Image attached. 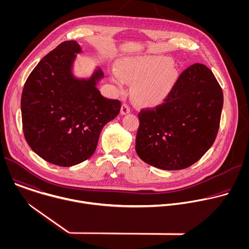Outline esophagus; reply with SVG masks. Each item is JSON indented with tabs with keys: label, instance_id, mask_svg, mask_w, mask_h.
Here are the masks:
<instances>
[{
	"label": "esophagus",
	"instance_id": "1",
	"mask_svg": "<svg viewBox=\"0 0 249 249\" xmlns=\"http://www.w3.org/2000/svg\"><path fill=\"white\" fill-rule=\"evenodd\" d=\"M130 111H131V108L129 107V105L126 104V103H123L122 106H121L120 113H121L122 115H126V114H128Z\"/></svg>",
	"mask_w": 249,
	"mask_h": 249
}]
</instances>
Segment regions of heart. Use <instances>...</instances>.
I'll return each mask as SVG.
<instances>
[{
    "instance_id": "heart-1",
    "label": "heart",
    "mask_w": 249,
    "mask_h": 249,
    "mask_svg": "<svg viewBox=\"0 0 249 249\" xmlns=\"http://www.w3.org/2000/svg\"><path fill=\"white\" fill-rule=\"evenodd\" d=\"M166 56H130L117 64V73L111 79L118 88L123 80L135 83L133 95L142 104L157 105L162 102L172 90L177 79V71Z\"/></svg>"
}]
</instances>
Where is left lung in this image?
I'll return each mask as SVG.
<instances>
[{
  "label": "left lung",
  "instance_id": "left-lung-1",
  "mask_svg": "<svg viewBox=\"0 0 249 249\" xmlns=\"http://www.w3.org/2000/svg\"><path fill=\"white\" fill-rule=\"evenodd\" d=\"M223 104V90L212 71L203 64L190 66L162 105L139 113L138 156L163 170L192 165L214 144Z\"/></svg>",
  "mask_w": 249,
  "mask_h": 249
}]
</instances>
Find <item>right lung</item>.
I'll list each match as a JSON object with an SVG mask.
<instances>
[{"mask_svg":"<svg viewBox=\"0 0 249 249\" xmlns=\"http://www.w3.org/2000/svg\"><path fill=\"white\" fill-rule=\"evenodd\" d=\"M83 49L77 41L61 43L44 56L27 78L21 94L25 140L44 160L79 164L94 153L105 124L120 112L121 103L97 89L104 78L95 67L88 78L77 77L74 66Z\"/></svg>","mask_w":249,"mask_h":249,"instance_id":"add662e5","label":"right lung"}]
</instances>
